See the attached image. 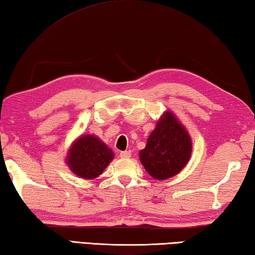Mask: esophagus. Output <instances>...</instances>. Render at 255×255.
Returning <instances> with one entry per match:
<instances>
[{"instance_id": "obj_1", "label": "esophagus", "mask_w": 255, "mask_h": 255, "mask_svg": "<svg viewBox=\"0 0 255 255\" xmlns=\"http://www.w3.org/2000/svg\"><path fill=\"white\" fill-rule=\"evenodd\" d=\"M130 151H128V150H125V151H120V157H122V158H128V157H130Z\"/></svg>"}]
</instances>
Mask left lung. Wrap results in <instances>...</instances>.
Here are the masks:
<instances>
[{
  "instance_id": "8db88e82",
  "label": "left lung",
  "mask_w": 255,
  "mask_h": 255,
  "mask_svg": "<svg viewBox=\"0 0 255 255\" xmlns=\"http://www.w3.org/2000/svg\"><path fill=\"white\" fill-rule=\"evenodd\" d=\"M192 152L191 137L172 113H165L139 152L140 161L151 177H173L187 164Z\"/></svg>"
}]
</instances>
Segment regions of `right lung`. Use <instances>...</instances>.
Wrapping results in <instances>:
<instances>
[{
	"instance_id": "obj_1",
	"label": "right lung",
	"mask_w": 255,
	"mask_h": 255,
	"mask_svg": "<svg viewBox=\"0 0 255 255\" xmlns=\"http://www.w3.org/2000/svg\"><path fill=\"white\" fill-rule=\"evenodd\" d=\"M113 158L114 152L99 138L86 135L73 143L67 163L79 177L94 179L104 172Z\"/></svg>"
}]
</instances>
